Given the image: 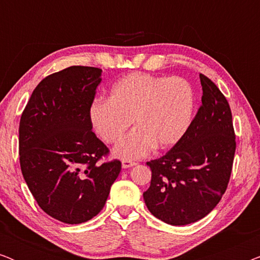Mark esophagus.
<instances>
[{
	"label": "esophagus",
	"mask_w": 260,
	"mask_h": 260,
	"mask_svg": "<svg viewBox=\"0 0 260 260\" xmlns=\"http://www.w3.org/2000/svg\"><path fill=\"white\" fill-rule=\"evenodd\" d=\"M137 163L136 162H133V161H126V159H124V161H122V167L124 169L126 168H130V167H134L136 166Z\"/></svg>",
	"instance_id": "1"
}]
</instances>
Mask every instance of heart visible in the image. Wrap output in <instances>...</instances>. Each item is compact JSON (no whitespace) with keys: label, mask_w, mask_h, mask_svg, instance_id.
<instances>
[{"label":"heart","mask_w":260,"mask_h":260,"mask_svg":"<svg viewBox=\"0 0 260 260\" xmlns=\"http://www.w3.org/2000/svg\"><path fill=\"white\" fill-rule=\"evenodd\" d=\"M194 93L187 80L134 72L117 80L109 99H95L88 108V119L98 136L115 143L131 125L136 129L113 149L118 158L137 159L152 149L175 145L189 126Z\"/></svg>","instance_id":"obj_1"}]
</instances>
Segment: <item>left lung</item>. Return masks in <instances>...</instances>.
<instances>
[{
    "label": "left lung",
    "instance_id": "1",
    "mask_svg": "<svg viewBox=\"0 0 260 260\" xmlns=\"http://www.w3.org/2000/svg\"><path fill=\"white\" fill-rule=\"evenodd\" d=\"M202 105L183 137L151 169L144 202L156 218L182 226L205 218L221 200L232 172L236 135L229 102L200 74Z\"/></svg>",
    "mask_w": 260,
    "mask_h": 260
}]
</instances>
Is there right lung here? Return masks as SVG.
<instances>
[{
    "label": "right lung",
    "instance_id": "right-lung-1",
    "mask_svg": "<svg viewBox=\"0 0 260 260\" xmlns=\"http://www.w3.org/2000/svg\"><path fill=\"white\" fill-rule=\"evenodd\" d=\"M101 69L71 66L42 79L20 120L23 179L42 211L77 225L98 214L118 177V159L99 163L109 149L97 138L88 108Z\"/></svg>",
    "mask_w": 260,
    "mask_h": 260
}]
</instances>
